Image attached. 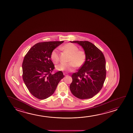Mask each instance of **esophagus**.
<instances>
[{"label": "esophagus", "mask_w": 133, "mask_h": 133, "mask_svg": "<svg viewBox=\"0 0 133 133\" xmlns=\"http://www.w3.org/2000/svg\"><path fill=\"white\" fill-rule=\"evenodd\" d=\"M64 75H65V76H68V74H67V73H64Z\"/></svg>", "instance_id": "1"}]
</instances>
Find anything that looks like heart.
<instances>
[{
	"instance_id": "1",
	"label": "heart",
	"mask_w": 133,
	"mask_h": 133,
	"mask_svg": "<svg viewBox=\"0 0 133 133\" xmlns=\"http://www.w3.org/2000/svg\"><path fill=\"white\" fill-rule=\"evenodd\" d=\"M59 49L69 54L68 64H60L56 66V69L58 71L72 72L75 68L81 67L85 63L87 55L85 52L83 50H78V48L76 45L72 43H68ZM50 58L54 63H58L59 59V53L56 49H53L51 52Z\"/></svg>"
}]
</instances>
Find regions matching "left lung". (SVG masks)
<instances>
[{
    "mask_svg": "<svg viewBox=\"0 0 133 133\" xmlns=\"http://www.w3.org/2000/svg\"><path fill=\"white\" fill-rule=\"evenodd\" d=\"M82 46L87 55L86 62L76 73L72 75L70 90L79 99L92 98L101 89L105 80L106 61L100 50L87 41H74Z\"/></svg>",
    "mask_w": 133,
    "mask_h": 133,
    "instance_id": "left-lung-1",
    "label": "left lung"
}]
</instances>
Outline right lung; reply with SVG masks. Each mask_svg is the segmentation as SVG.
Listing matches in <instances>:
<instances>
[{
	"instance_id": "add662e5",
	"label": "right lung",
	"mask_w": 133,
	"mask_h": 133,
	"mask_svg": "<svg viewBox=\"0 0 133 133\" xmlns=\"http://www.w3.org/2000/svg\"><path fill=\"white\" fill-rule=\"evenodd\" d=\"M62 41L38 43L31 48L24 56L22 64L23 79L33 96L44 99L53 95L58 83L64 78L62 71L51 73L55 65L50 55Z\"/></svg>"
}]
</instances>
